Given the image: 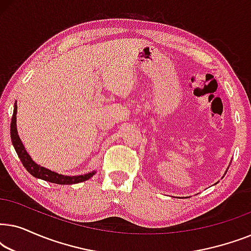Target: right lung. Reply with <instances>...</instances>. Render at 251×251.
<instances>
[{"label":"right lung","instance_id":"obj_1","mask_svg":"<svg viewBox=\"0 0 251 251\" xmlns=\"http://www.w3.org/2000/svg\"><path fill=\"white\" fill-rule=\"evenodd\" d=\"M16 114H17V102H15V108H13V114L11 119V126H10V135H11V140L17 154H18L20 161H22L23 166L26 168V170L32 175V176L40 178V179L50 181L53 184H59V185H72V184H77L81 181L88 180L89 178L94 176V173H89L87 175H81V176H64V175H59L54 171H51L49 169H46L44 167H41L39 164L34 162L28 154H27L25 147H24L22 140H20L18 136V131H17V126H16Z\"/></svg>","mask_w":251,"mask_h":251}]
</instances>
